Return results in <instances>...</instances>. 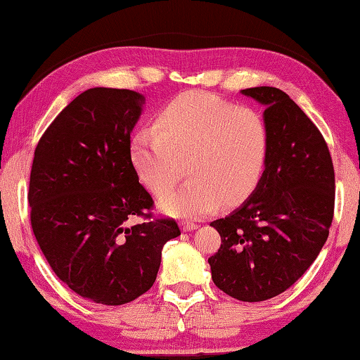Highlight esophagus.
Here are the masks:
<instances>
[{"label":"esophagus","instance_id":"34e87169","mask_svg":"<svg viewBox=\"0 0 360 360\" xmlns=\"http://www.w3.org/2000/svg\"><path fill=\"white\" fill-rule=\"evenodd\" d=\"M180 228H181V231L184 232H190V231H196L199 226L196 224V223H188V221H185V223H181L180 224Z\"/></svg>","mask_w":360,"mask_h":360}]
</instances>
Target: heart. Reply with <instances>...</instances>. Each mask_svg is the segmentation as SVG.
<instances>
[{"instance_id":"heart-1","label":"heart","mask_w":360,"mask_h":360,"mask_svg":"<svg viewBox=\"0 0 360 360\" xmlns=\"http://www.w3.org/2000/svg\"><path fill=\"white\" fill-rule=\"evenodd\" d=\"M151 131L134 134L129 158L137 179L161 196L185 166L188 181L160 199L170 217L200 218L234 207L259 185L269 156V126L259 112L205 91H185L156 112Z\"/></svg>"}]
</instances>
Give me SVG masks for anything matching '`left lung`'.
Wrapping results in <instances>:
<instances>
[{"label": "left lung", "instance_id": "8db88e82", "mask_svg": "<svg viewBox=\"0 0 360 360\" xmlns=\"http://www.w3.org/2000/svg\"><path fill=\"white\" fill-rule=\"evenodd\" d=\"M240 93L266 107L267 164L253 194L210 223L221 236V247L209 264L223 292L262 302L291 288L324 247L335 174L323 134L285 91L255 86Z\"/></svg>", "mask_w": 360, "mask_h": 360}]
</instances>
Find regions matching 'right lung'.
<instances>
[{
  "mask_svg": "<svg viewBox=\"0 0 360 360\" xmlns=\"http://www.w3.org/2000/svg\"><path fill=\"white\" fill-rule=\"evenodd\" d=\"M142 93L96 86L80 93L34 150L31 228L55 275L94 304L123 305L153 286L161 251L180 236L153 219V199L131 164V132ZM148 221L131 226V217Z\"/></svg>",
  "mask_w": 360,
  "mask_h": 360,
  "instance_id": "1",
  "label": "right lung"
}]
</instances>
